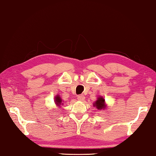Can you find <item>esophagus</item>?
<instances>
[{
    "label": "esophagus",
    "instance_id": "esophagus-1",
    "mask_svg": "<svg viewBox=\"0 0 156 156\" xmlns=\"http://www.w3.org/2000/svg\"><path fill=\"white\" fill-rule=\"evenodd\" d=\"M78 100H80V101H83V100H84V96H83V95H79V96H78Z\"/></svg>",
    "mask_w": 156,
    "mask_h": 156
}]
</instances>
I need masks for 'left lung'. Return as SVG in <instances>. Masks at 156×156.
Listing matches in <instances>:
<instances>
[{"label":"left lung","instance_id":"left-lung-1","mask_svg":"<svg viewBox=\"0 0 156 156\" xmlns=\"http://www.w3.org/2000/svg\"><path fill=\"white\" fill-rule=\"evenodd\" d=\"M94 107H96L98 109H104L105 107V99L102 97H100L98 98L96 102L94 104Z\"/></svg>","mask_w":156,"mask_h":156}]
</instances>
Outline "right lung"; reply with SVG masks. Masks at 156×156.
<instances>
[{"label":"right lung","mask_w":156,"mask_h":156,"mask_svg":"<svg viewBox=\"0 0 156 156\" xmlns=\"http://www.w3.org/2000/svg\"><path fill=\"white\" fill-rule=\"evenodd\" d=\"M55 102H56V104L58 105V106L60 107V105H62V100L60 97L59 96H57L56 98H55Z\"/></svg>","instance_id":"obj_1"}]
</instances>
